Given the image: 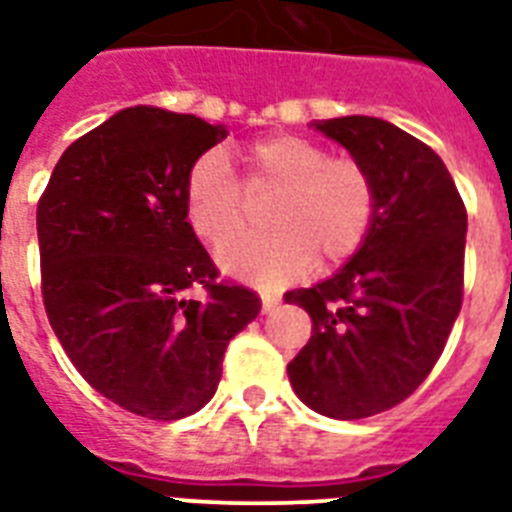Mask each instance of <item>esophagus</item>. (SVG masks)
Masks as SVG:
<instances>
[{
	"instance_id": "34e87169",
	"label": "esophagus",
	"mask_w": 512,
	"mask_h": 512,
	"mask_svg": "<svg viewBox=\"0 0 512 512\" xmlns=\"http://www.w3.org/2000/svg\"><path fill=\"white\" fill-rule=\"evenodd\" d=\"M279 303H281V300L276 295H263V313H271Z\"/></svg>"
}]
</instances>
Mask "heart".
I'll use <instances>...</instances> for the list:
<instances>
[{
	"mask_svg": "<svg viewBox=\"0 0 512 512\" xmlns=\"http://www.w3.org/2000/svg\"><path fill=\"white\" fill-rule=\"evenodd\" d=\"M273 192L272 197L270 193ZM270 195L272 231L232 240L248 222L249 198ZM185 215L199 239L217 244V263L239 279L276 287L313 265L335 268L364 247L377 217L372 172L353 156H329L303 135H268L244 151V185L223 151H207L185 175Z\"/></svg>",
	"mask_w": 512,
	"mask_h": 512,
	"instance_id": "b5f03b06",
	"label": "heart"
}]
</instances>
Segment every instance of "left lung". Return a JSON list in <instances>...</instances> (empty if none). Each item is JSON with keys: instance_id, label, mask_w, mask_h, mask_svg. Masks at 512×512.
Returning <instances> with one entry per match:
<instances>
[{"instance_id": "obj_1", "label": "left lung", "mask_w": 512, "mask_h": 512, "mask_svg": "<svg viewBox=\"0 0 512 512\" xmlns=\"http://www.w3.org/2000/svg\"><path fill=\"white\" fill-rule=\"evenodd\" d=\"M316 130L372 172L377 217L332 279L284 295L313 321L287 372L313 412L364 420L412 396L444 353L462 308L468 212L441 156L396 124L340 116Z\"/></svg>"}]
</instances>
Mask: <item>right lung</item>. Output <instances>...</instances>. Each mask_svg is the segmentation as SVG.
<instances>
[{
  "instance_id": "right-lung-1",
  "label": "right lung",
  "mask_w": 512,
  "mask_h": 512,
  "mask_svg": "<svg viewBox=\"0 0 512 512\" xmlns=\"http://www.w3.org/2000/svg\"><path fill=\"white\" fill-rule=\"evenodd\" d=\"M225 135L193 114L124 108L63 151L36 204L52 332L100 396L148 420L199 412L228 342L260 313L252 289L217 279L185 220L188 167Z\"/></svg>"
}]
</instances>
